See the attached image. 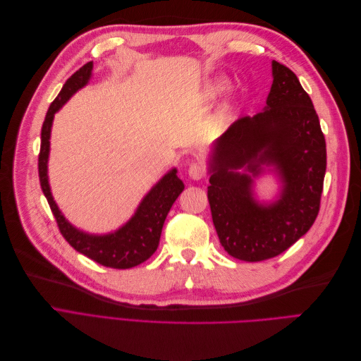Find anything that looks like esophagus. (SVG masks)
Instances as JSON below:
<instances>
[{"instance_id": "esophagus-1", "label": "esophagus", "mask_w": 361, "mask_h": 361, "mask_svg": "<svg viewBox=\"0 0 361 361\" xmlns=\"http://www.w3.org/2000/svg\"><path fill=\"white\" fill-rule=\"evenodd\" d=\"M188 174H190L191 179L200 180L206 176V169L202 166L200 162H192L191 166L188 167Z\"/></svg>"}]
</instances>
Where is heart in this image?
I'll return each mask as SVG.
<instances>
[{
    "label": "heart",
    "mask_w": 361,
    "mask_h": 361,
    "mask_svg": "<svg viewBox=\"0 0 361 361\" xmlns=\"http://www.w3.org/2000/svg\"><path fill=\"white\" fill-rule=\"evenodd\" d=\"M220 89H221V85H215V87H214V89H212V90H220Z\"/></svg>",
    "instance_id": "heart-1"
}]
</instances>
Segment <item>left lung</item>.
I'll list each match as a JSON object with an SVG mask.
<instances>
[{
  "instance_id": "left-lung-1",
  "label": "left lung",
  "mask_w": 361,
  "mask_h": 361,
  "mask_svg": "<svg viewBox=\"0 0 361 361\" xmlns=\"http://www.w3.org/2000/svg\"><path fill=\"white\" fill-rule=\"evenodd\" d=\"M274 81L262 113L241 117L218 141L207 187L212 221L228 255L245 262L276 257L309 232L318 216L326 147L310 96L288 66L272 61ZM274 163L283 179L281 200L259 207L250 199L252 176Z\"/></svg>"
}]
</instances>
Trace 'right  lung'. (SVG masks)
<instances>
[{"label": "right lung", "instance_id": "1", "mask_svg": "<svg viewBox=\"0 0 361 361\" xmlns=\"http://www.w3.org/2000/svg\"><path fill=\"white\" fill-rule=\"evenodd\" d=\"M93 69V61L85 63L64 82L61 92L49 105L45 122L42 125V141L39 152V179L43 194L49 203L56 218L59 231L63 238L76 250L99 265L114 269H128L146 262L155 253L159 245L164 221L171 204L183 191V182L171 170L164 176L141 202L135 215L120 231L105 236H92L76 231L64 218L54 202L47 176V162L49 154V135L54 114L69 97L89 81Z\"/></svg>", "mask_w": 361, "mask_h": 361}]
</instances>
